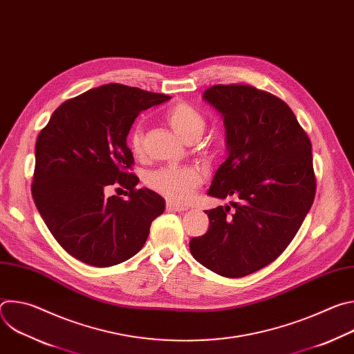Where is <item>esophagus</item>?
I'll list each match as a JSON object with an SVG mask.
<instances>
[{"instance_id": "esophagus-1", "label": "esophagus", "mask_w": 354, "mask_h": 354, "mask_svg": "<svg viewBox=\"0 0 354 354\" xmlns=\"http://www.w3.org/2000/svg\"><path fill=\"white\" fill-rule=\"evenodd\" d=\"M167 210H168V212H178V213H182V212H186L187 207H185V206H178V205H174V203H167Z\"/></svg>"}]
</instances>
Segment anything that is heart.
<instances>
[{
	"instance_id": "1",
	"label": "heart",
	"mask_w": 354,
	"mask_h": 354,
	"mask_svg": "<svg viewBox=\"0 0 354 354\" xmlns=\"http://www.w3.org/2000/svg\"><path fill=\"white\" fill-rule=\"evenodd\" d=\"M165 119L176 134L187 142L197 140L206 129L205 115L187 102L174 104L165 112ZM129 144L136 156L142 153L144 129L140 123L131 127L129 133ZM201 182H203V172L193 167H165L151 171L145 176V183L149 189H153L174 203H186Z\"/></svg>"
}]
</instances>
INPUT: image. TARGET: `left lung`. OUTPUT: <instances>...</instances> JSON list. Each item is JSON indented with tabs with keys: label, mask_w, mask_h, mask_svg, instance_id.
<instances>
[{
	"label": "left lung",
	"mask_w": 354,
	"mask_h": 354,
	"mask_svg": "<svg viewBox=\"0 0 354 354\" xmlns=\"http://www.w3.org/2000/svg\"><path fill=\"white\" fill-rule=\"evenodd\" d=\"M205 100L224 118L228 158L209 194L235 197L207 210L193 258L224 277H243L277 259L308 214L317 192L311 141L280 97L250 85H213Z\"/></svg>",
	"instance_id": "8db88e82"
}]
</instances>
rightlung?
Instances as JSON below:
<instances>
[{"instance_id":"obj_1","label":"right lung","mask_w":354,"mask_h":354,"mask_svg":"<svg viewBox=\"0 0 354 354\" xmlns=\"http://www.w3.org/2000/svg\"><path fill=\"white\" fill-rule=\"evenodd\" d=\"M169 97L106 84L66 100L40 130L32 196L50 232L75 259L96 268L130 259L164 213L158 193L136 189L126 138L141 111ZM112 185L127 188L128 198L108 196Z\"/></svg>"}]
</instances>
